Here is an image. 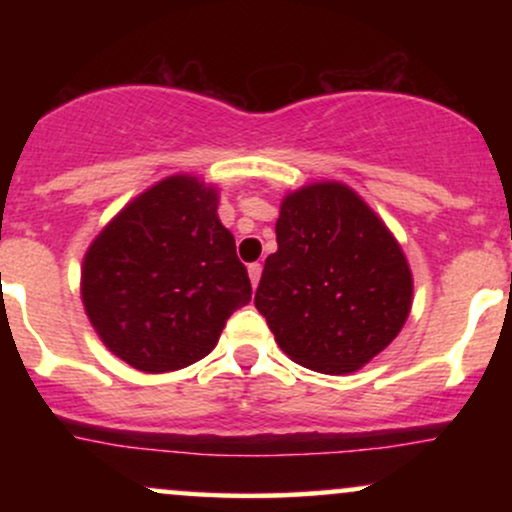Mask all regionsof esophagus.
Returning a JSON list of instances; mask_svg holds the SVG:
<instances>
[{
	"label": "esophagus",
	"instance_id": "34e87169",
	"mask_svg": "<svg viewBox=\"0 0 512 512\" xmlns=\"http://www.w3.org/2000/svg\"><path fill=\"white\" fill-rule=\"evenodd\" d=\"M248 274H250V284H252V289H255V286L260 284V276H262V264H260V262L250 264V267H248Z\"/></svg>",
	"mask_w": 512,
	"mask_h": 512
}]
</instances>
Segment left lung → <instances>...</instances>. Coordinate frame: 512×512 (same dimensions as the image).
<instances>
[{
  "label": "left lung",
  "instance_id": "8db88e82",
  "mask_svg": "<svg viewBox=\"0 0 512 512\" xmlns=\"http://www.w3.org/2000/svg\"><path fill=\"white\" fill-rule=\"evenodd\" d=\"M279 250L264 260L255 308L286 356L342 375L378 356L407 322L411 272L399 243L342 182L281 202Z\"/></svg>",
  "mask_w": 512,
  "mask_h": 512
}]
</instances>
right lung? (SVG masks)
<instances>
[{"mask_svg": "<svg viewBox=\"0 0 512 512\" xmlns=\"http://www.w3.org/2000/svg\"><path fill=\"white\" fill-rule=\"evenodd\" d=\"M214 187L173 175L115 216L84 257L81 298L103 344L132 368L199 361L250 303L248 269L216 216Z\"/></svg>", "mask_w": 512, "mask_h": 512, "instance_id": "right-lung-1", "label": "right lung"}]
</instances>
